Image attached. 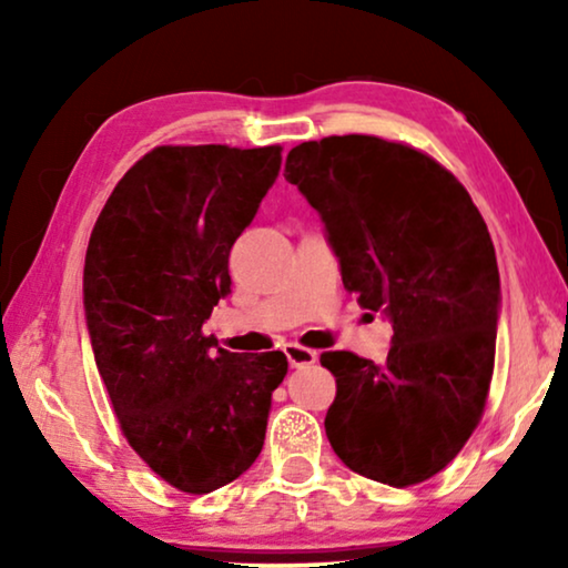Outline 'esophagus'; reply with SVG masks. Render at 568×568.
Wrapping results in <instances>:
<instances>
[{
    "label": "esophagus",
    "instance_id": "esophagus-1",
    "mask_svg": "<svg viewBox=\"0 0 568 568\" xmlns=\"http://www.w3.org/2000/svg\"><path fill=\"white\" fill-rule=\"evenodd\" d=\"M284 354H286V359H290V364H292L294 369L310 367V364L317 362V352H313V348L300 346V344H286L284 346Z\"/></svg>",
    "mask_w": 568,
    "mask_h": 568
}]
</instances>
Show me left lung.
Here are the masks:
<instances>
[{
  "label": "left lung",
  "mask_w": 568,
  "mask_h": 568,
  "mask_svg": "<svg viewBox=\"0 0 568 568\" xmlns=\"http://www.w3.org/2000/svg\"><path fill=\"white\" fill-rule=\"evenodd\" d=\"M284 178L321 214L346 290L393 325L385 362L321 356L333 453L379 484H422L460 453L491 385L501 284L484 216L439 162L377 136L302 142Z\"/></svg>",
  "instance_id": "left-lung-1"
}]
</instances>
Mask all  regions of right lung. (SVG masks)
I'll list each match as a JSON object with an SVG mask.
<instances>
[{"label":"right lung","instance_id":"obj_1","mask_svg":"<svg viewBox=\"0 0 568 568\" xmlns=\"http://www.w3.org/2000/svg\"><path fill=\"white\" fill-rule=\"evenodd\" d=\"M282 168V146H158L115 185L84 255V321L136 455L185 494L243 473L266 439L282 352L204 336L230 294V251Z\"/></svg>","mask_w":568,"mask_h":568}]
</instances>
